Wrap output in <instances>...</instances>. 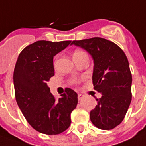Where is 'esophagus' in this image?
I'll return each instance as SVG.
<instances>
[{
  "label": "esophagus",
  "mask_w": 146,
  "mask_h": 146,
  "mask_svg": "<svg viewBox=\"0 0 146 146\" xmlns=\"http://www.w3.org/2000/svg\"><path fill=\"white\" fill-rule=\"evenodd\" d=\"M83 98H84V95H82V94H78V100H79V101H81Z\"/></svg>",
  "instance_id": "1"
}]
</instances>
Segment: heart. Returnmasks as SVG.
Listing matches in <instances>:
<instances>
[{
    "label": "heart",
    "mask_w": 146,
    "mask_h": 146,
    "mask_svg": "<svg viewBox=\"0 0 146 146\" xmlns=\"http://www.w3.org/2000/svg\"><path fill=\"white\" fill-rule=\"evenodd\" d=\"M84 52H83V51H81V50H76L75 52H73V57L79 56V55H81V54L84 53ZM75 82H78V81H77V80H76V81H75Z\"/></svg>",
    "instance_id": "obj_1"
}]
</instances>
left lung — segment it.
Masks as SVG:
<instances>
[{
    "instance_id": "1",
    "label": "left lung",
    "mask_w": 146,
    "mask_h": 146,
    "mask_svg": "<svg viewBox=\"0 0 146 146\" xmlns=\"http://www.w3.org/2000/svg\"><path fill=\"white\" fill-rule=\"evenodd\" d=\"M94 59V89L102 94L90 112L98 129L110 130L122 122L132 100V74L125 52L117 44L102 37L73 40Z\"/></svg>"
}]
</instances>
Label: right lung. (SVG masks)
<instances>
[{
  "label": "right lung",
  "instance_id": "obj_1",
  "mask_svg": "<svg viewBox=\"0 0 146 146\" xmlns=\"http://www.w3.org/2000/svg\"><path fill=\"white\" fill-rule=\"evenodd\" d=\"M71 40L52 42L38 40L19 54L13 72L16 101L28 123L36 131L56 135L71 124L70 114L77 107V94L66 88L56 100L47 81L54 76L53 56L65 49Z\"/></svg>",
  "mask_w": 146,
  "mask_h": 146
}]
</instances>
